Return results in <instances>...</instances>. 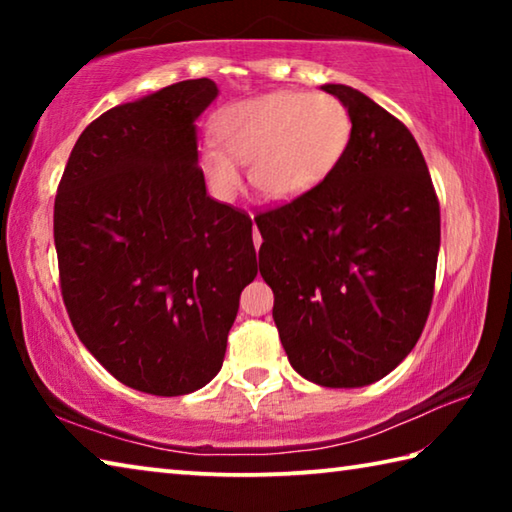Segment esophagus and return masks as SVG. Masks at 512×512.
Segmentation results:
<instances>
[{
    "instance_id": "34e87169",
    "label": "esophagus",
    "mask_w": 512,
    "mask_h": 512,
    "mask_svg": "<svg viewBox=\"0 0 512 512\" xmlns=\"http://www.w3.org/2000/svg\"><path fill=\"white\" fill-rule=\"evenodd\" d=\"M253 239H255V246L259 248V244H262V237H259V232H257V228H255V232H253Z\"/></svg>"
}]
</instances>
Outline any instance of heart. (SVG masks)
I'll list each match as a JSON object with an SVG mask.
<instances>
[{
  "mask_svg": "<svg viewBox=\"0 0 512 512\" xmlns=\"http://www.w3.org/2000/svg\"><path fill=\"white\" fill-rule=\"evenodd\" d=\"M352 137V119L339 99L309 92H271L235 103L216 121V142L201 151L212 192H237L239 164L268 201H298L339 167Z\"/></svg>",
  "mask_w": 512,
  "mask_h": 512,
  "instance_id": "obj_1",
  "label": "heart"
}]
</instances>
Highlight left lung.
Listing matches in <instances>:
<instances>
[{"instance_id":"obj_1","label":"left lung","mask_w":512,"mask_h":512,"mask_svg":"<svg viewBox=\"0 0 512 512\" xmlns=\"http://www.w3.org/2000/svg\"><path fill=\"white\" fill-rule=\"evenodd\" d=\"M320 90L350 112L352 137L314 192L259 214V273L293 370L325 388L379 381L427 323L440 207L418 142L350 85Z\"/></svg>"}]
</instances>
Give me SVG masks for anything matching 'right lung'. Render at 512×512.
I'll return each instance as SVG.
<instances>
[{
    "instance_id": "obj_1",
    "label": "right lung",
    "mask_w": 512,
    "mask_h": 512,
    "mask_svg": "<svg viewBox=\"0 0 512 512\" xmlns=\"http://www.w3.org/2000/svg\"><path fill=\"white\" fill-rule=\"evenodd\" d=\"M210 79L121 103L85 128L54 205L69 320L135 391L187 395L216 377L239 296L255 280L253 221L207 196L196 119Z\"/></svg>"
}]
</instances>
